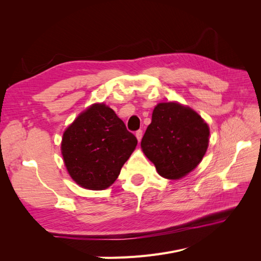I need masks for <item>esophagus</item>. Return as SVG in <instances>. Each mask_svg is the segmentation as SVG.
<instances>
[{
    "mask_svg": "<svg viewBox=\"0 0 261 261\" xmlns=\"http://www.w3.org/2000/svg\"><path fill=\"white\" fill-rule=\"evenodd\" d=\"M135 135H136V138H137V140H138L139 143H140L141 138H143V130H141V129L137 130V132H136V134H135Z\"/></svg>",
    "mask_w": 261,
    "mask_h": 261,
    "instance_id": "esophagus-1",
    "label": "esophagus"
}]
</instances>
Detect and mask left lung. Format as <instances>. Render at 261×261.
I'll use <instances>...</instances> for the list:
<instances>
[{
    "label": "left lung",
    "instance_id": "obj_1",
    "mask_svg": "<svg viewBox=\"0 0 261 261\" xmlns=\"http://www.w3.org/2000/svg\"><path fill=\"white\" fill-rule=\"evenodd\" d=\"M209 136V125L194 109L176 101L160 102L153 109L140 146L158 174L180 179L201 162Z\"/></svg>",
    "mask_w": 261,
    "mask_h": 261
}]
</instances>
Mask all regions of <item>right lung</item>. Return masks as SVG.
<instances>
[{
	"label": "right lung",
	"mask_w": 261,
	"mask_h": 261,
	"mask_svg": "<svg viewBox=\"0 0 261 261\" xmlns=\"http://www.w3.org/2000/svg\"><path fill=\"white\" fill-rule=\"evenodd\" d=\"M137 146L124 122L103 102L89 106L63 133L61 152L69 176L90 191L111 186Z\"/></svg>",
	"instance_id": "1"
}]
</instances>
